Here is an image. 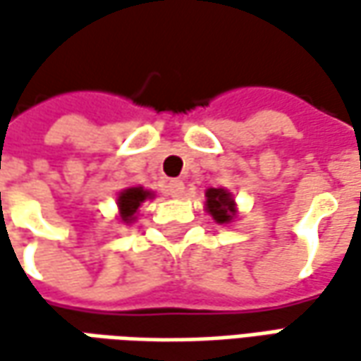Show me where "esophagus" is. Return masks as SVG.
Returning <instances> with one entry per match:
<instances>
[{
	"label": "esophagus",
	"mask_w": 361,
	"mask_h": 361,
	"mask_svg": "<svg viewBox=\"0 0 361 361\" xmlns=\"http://www.w3.org/2000/svg\"><path fill=\"white\" fill-rule=\"evenodd\" d=\"M166 190H169V195H171V197H174V199H180V197L185 195V183H183V180H171V183H169V187H166Z\"/></svg>",
	"instance_id": "obj_1"
}]
</instances>
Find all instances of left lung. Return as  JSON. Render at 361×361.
<instances>
[{
  "instance_id": "left-lung-1",
  "label": "left lung",
  "mask_w": 361,
  "mask_h": 361,
  "mask_svg": "<svg viewBox=\"0 0 361 361\" xmlns=\"http://www.w3.org/2000/svg\"><path fill=\"white\" fill-rule=\"evenodd\" d=\"M207 213L215 219L216 223L227 225L237 216L235 199L227 188H207Z\"/></svg>"
}]
</instances>
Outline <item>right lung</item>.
<instances>
[{"instance_id":"1","label":"right lung","mask_w":361,"mask_h":361,"mask_svg":"<svg viewBox=\"0 0 361 361\" xmlns=\"http://www.w3.org/2000/svg\"><path fill=\"white\" fill-rule=\"evenodd\" d=\"M146 199H152V192H150V190H145L142 187L124 188L118 195V211L122 223H126V225L134 223L136 211H138V207H140Z\"/></svg>"}]
</instances>
